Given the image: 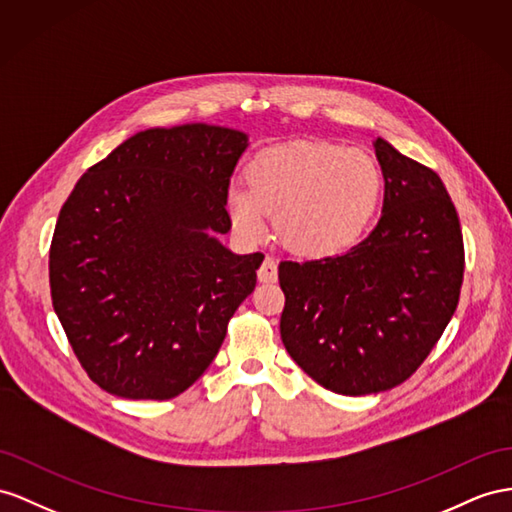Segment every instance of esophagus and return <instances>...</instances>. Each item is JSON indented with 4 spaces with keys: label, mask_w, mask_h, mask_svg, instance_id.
I'll return each instance as SVG.
<instances>
[{
    "label": "esophagus",
    "mask_w": 512,
    "mask_h": 512,
    "mask_svg": "<svg viewBox=\"0 0 512 512\" xmlns=\"http://www.w3.org/2000/svg\"><path fill=\"white\" fill-rule=\"evenodd\" d=\"M257 279H259V283H274V281H277V264H274L272 257H266L264 264L259 266Z\"/></svg>",
    "instance_id": "obj_1"
}]
</instances>
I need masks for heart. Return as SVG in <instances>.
Returning <instances> with one entry per match:
<instances>
[{"label": "heart", "instance_id": "obj_1", "mask_svg": "<svg viewBox=\"0 0 512 512\" xmlns=\"http://www.w3.org/2000/svg\"><path fill=\"white\" fill-rule=\"evenodd\" d=\"M246 190L227 196L233 227L244 238L264 233L274 216L279 242L296 255L342 253L368 229L383 192V173L363 149L326 140H298L255 155Z\"/></svg>", "mask_w": 512, "mask_h": 512}]
</instances>
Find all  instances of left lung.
I'll use <instances>...</instances> for the list:
<instances>
[{
	"label": "left lung",
	"mask_w": 512,
	"mask_h": 512,
	"mask_svg": "<svg viewBox=\"0 0 512 512\" xmlns=\"http://www.w3.org/2000/svg\"><path fill=\"white\" fill-rule=\"evenodd\" d=\"M383 214L350 251L281 261V339L313 381L342 396L387 391L437 346L461 296L465 246L435 170L383 138Z\"/></svg>",
	"instance_id": "8db88e82"
}]
</instances>
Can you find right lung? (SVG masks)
Segmentation results:
<instances>
[{
    "label": "right lung",
    "instance_id": "right-lung-1",
    "mask_svg": "<svg viewBox=\"0 0 512 512\" xmlns=\"http://www.w3.org/2000/svg\"><path fill=\"white\" fill-rule=\"evenodd\" d=\"M246 134L205 123L147 129L90 166L49 248L51 303L90 381L170 400L214 361L255 290L261 253L233 255L229 181Z\"/></svg>",
    "mask_w": 512,
    "mask_h": 512
}]
</instances>
